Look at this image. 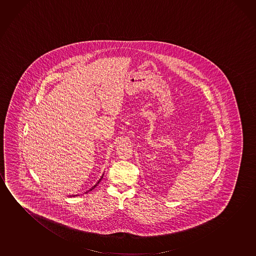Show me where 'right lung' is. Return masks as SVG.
Returning a JSON list of instances; mask_svg holds the SVG:
<instances>
[{
    "mask_svg": "<svg viewBox=\"0 0 256 256\" xmlns=\"http://www.w3.org/2000/svg\"><path fill=\"white\" fill-rule=\"evenodd\" d=\"M102 176H104V174H102V177H101V178H100V179H99V181L98 182H96V184H94V186H93V187H92V188H91V189L88 190V192H86V193L88 192H90V190H92L94 189V188H96V186H98V184L99 182H100V181H101V180H102ZM75 196H76V195H74V197H75Z\"/></svg>",
    "mask_w": 256,
    "mask_h": 256,
    "instance_id": "add662e5",
    "label": "right lung"
}]
</instances>
